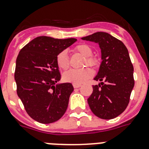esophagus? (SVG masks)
<instances>
[{"label": "esophagus", "instance_id": "esophagus-1", "mask_svg": "<svg viewBox=\"0 0 149 149\" xmlns=\"http://www.w3.org/2000/svg\"><path fill=\"white\" fill-rule=\"evenodd\" d=\"M73 86H74V88H79V87H81V84H73Z\"/></svg>", "mask_w": 149, "mask_h": 149}]
</instances>
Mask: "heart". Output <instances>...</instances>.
<instances>
[{
	"instance_id": "heart-1",
	"label": "heart",
	"mask_w": 149,
	"mask_h": 149,
	"mask_svg": "<svg viewBox=\"0 0 149 149\" xmlns=\"http://www.w3.org/2000/svg\"><path fill=\"white\" fill-rule=\"evenodd\" d=\"M75 51L81 54L84 56H86V60L84 61V65L87 64L90 66H94L97 63L95 58L91 56L93 50L90 46L86 44L78 45L75 47ZM56 64L59 68L63 70H66L69 66V60H68V54L66 51H62L57 54L56 57ZM93 74V71L89 68H83L79 69L72 68L63 74V77L64 81L72 84H81L86 82L88 79L90 78Z\"/></svg>"
}]
</instances>
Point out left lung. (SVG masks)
Segmentation results:
<instances>
[{"mask_svg":"<svg viewBox=\"0 0 149 149\" xmlns=\"http://www.w3.org/2000/svg\"><path fill=\"white\" fill-rule=\"evenodd\" d=\"M81 39L98 44L101 52L102 61L94 77L100 83L93 86L87 99L89 107L100 119H114L127 107L134 86V67L128 51L122 41L107 33H95Z\"/></svg>","mask_w":149,"mask_h":149,"instance_id":"left-lung-1","label":"left lung"}]
</instances>
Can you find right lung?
Returning a JSON list of instances; mask_svg holds the SVG:
<instances>
[{
	"label": "right lung",
	"instance_id": "right-lung-1",
	"mask_svg": "<svg viewBox=\"0 0 149 149\" xmlns=\"http://www.w3.org/2000/svg\"><path fill=\"white\" fill-rule=\"evenodd\" d=\"M76 41L38 36L18 54L15 72L17 94L27 114L36 122L52 123L66 111L74 87L70 83H60L56 57Z\"/></svg>",
	"mask_w": 149,
	"mask_h": 149
}]
</instances>
